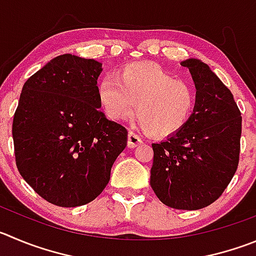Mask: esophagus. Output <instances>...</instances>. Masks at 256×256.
Wrapping results in <instances>:
<instances>
[{
	"instance_id": "1",
	"label": "esophagus",
	"mask_w": 256,
	"mask_h": 256,
	"mask_svg": "<svg viewBox=\"0 0 256 256\" xmlns=\"http://www.w3.org/2000/svg\"><path fill=\"white\" fill-rule=\"evenodd\" d=\"M142 139H140L139 136L136 135L135 132H128V148H136L139 146V145H142Z\"/></svg>"
}]
</instances>
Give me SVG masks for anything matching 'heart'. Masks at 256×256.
Segmentation results:
<instances>
[{
  "label": "heart",
  "mask_w": 256,
  "mask_h": 256,
  "mask_svg": "<svg viewBox=\"0 0 256 256\" xmlns=\"http://www.w3.org/2000/svg\"><path fill=\"white\" fill-rule=\"evenodd\" d=\"M98 101L111 120L136 114L134 121L149 135L164 139L182 130L192 117L196 93L186 80L152 63H131L106 77L97 88Z\"/></svg>",
  "instance_id": "obj_1"
}]
</instances>
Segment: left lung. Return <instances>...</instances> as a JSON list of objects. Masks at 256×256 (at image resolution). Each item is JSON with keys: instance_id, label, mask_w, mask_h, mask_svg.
<instances>
[{"instance_id": "8db88e82", "label": "left lung", "mask_w": 256, "mask_h": 256, "mask_svg": "<svg viewBox=\"0 0 256 256\" xmlns=\"http://www.w3.org/2000/svg\"><path fill=\"white\" fill-rule=\"evenodd\" d=\"M196 86L190 120L176 135L152 144L150 186L176 210H200L224 193L238 166L241 112L231 90L200 59H187Z\"/></svg>"}]
</instances>
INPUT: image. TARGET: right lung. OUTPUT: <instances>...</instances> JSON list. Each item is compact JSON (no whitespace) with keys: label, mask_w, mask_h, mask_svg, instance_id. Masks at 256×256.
<instances>
[{"label":"right lung","mask_w":256,"mask_h":256,"mask_svg":"<svg viewBox=\"0 0 256 256\" xmlns=\"http://www.w3.org/2000/svg\"><path fill=\"white\" fill-rule=\"evenodd\" d=\"M102 64L63 54L25 82L12 138L21 176L60 207L90 204L102 193L128 130L100 111Z\"/></svg>","instance_id":"obj_1"}]
</instances>
